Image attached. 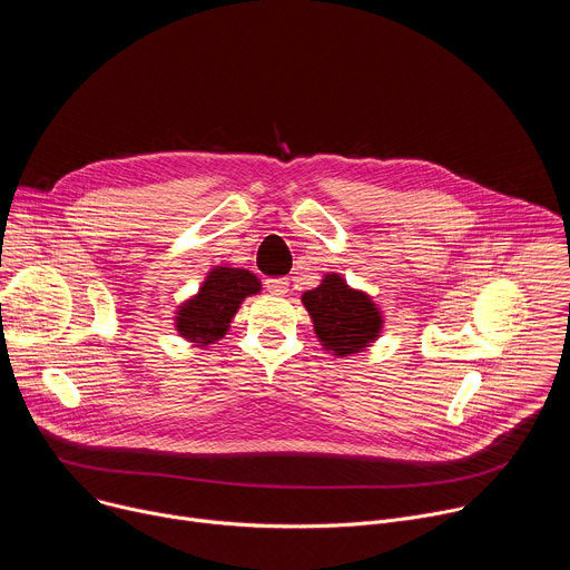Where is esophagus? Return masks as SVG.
I'll use <instances>...</instances> for the list:
<instances>
[{
	"label": "esophagus",
	"mask_w": 570,
	"mask_h": 570,
	"mask_svg": "<svg viewBox=\"0 0 570 570\" xmlns=\"http://www.w3.org/2000/svg\"><path fill=\"white\" fill-rule=\"evenodd\" d=\"M266 288L273 295H286L288 293V279L286 277H271V279H266Z\"/></svg>",
	"instance_id": "34e87169"
}]
</instances>
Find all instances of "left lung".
Returning a JSON list of instances; mask_svg holds the SVG:
<instances>
[{
    "label": "left lung",
    "instance_id": "left-lung-1",
    "mask_svg": "<svg viewBox=\"0 0 570 570\" xmlns=\"http://www.w3.org/2000/svg\"><path fill=\"white\" fill-rule=\"evenodd\" d=\"M322 347L336 356L363 352L381 334V311L363 291H354L341 275H324L322 284L302 295Z\"/></svg>",
    "mask_w": 570,
    "mask_h": 570
}]
</instances>
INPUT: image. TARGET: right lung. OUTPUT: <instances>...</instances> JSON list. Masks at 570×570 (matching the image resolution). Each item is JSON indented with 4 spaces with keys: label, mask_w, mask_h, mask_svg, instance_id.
Segmentation results:
<instances>
[{
    "label": "right lung",
    "mask_w": 570,
    "mask_h": 570,
    "mask_svg": "<svg viewBox=\"0 0 570 570\" xmlns=\"http://www.w3.org/2000/svg\"><path fill=\"white\" fill-rule=\"evenodd\" d=\"M262 291V282L243 268H214L198 295L187 299L176 315V330L183 338L200 347L225 336L234 313L248 295Z\"/></svg>",
    "instance_id": "add662e5"
}]
</instances>
